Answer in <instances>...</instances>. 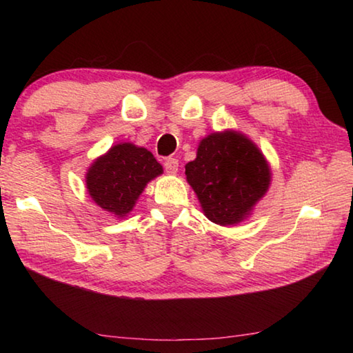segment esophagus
I'll return each mask as SVG.
<instances>
[{
	"label": "esophagus",
	"instance_id": "1",
	"mask_svg": "<svg viewBox=\"0 0 353 353\" xmlns=\"http://www.w3.org/2000/svg\"><path fill=\"white\" fill-rule=\"evenodd\" d=\"M163 166L166 172H171V174H174V172H177L179 170V160L177 159H172V157H168L163 160Z\"/></svg>",
	"mask_w": 353,
	"mask_h": 353
}]
</instances>
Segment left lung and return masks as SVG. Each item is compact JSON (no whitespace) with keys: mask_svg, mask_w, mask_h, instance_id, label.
<instances>
[{"mask_svg":"<svg viewBox=\"0 0 353 353\" xmlns=\"http://www.w3.org/2000/svg\"><path fill=\"white\" fill-rule=\"evenodd\" d=\"M205 216L219 225L240 223L270 187L271 172L252 141L236 132L212 134L185 165Z\"/></svg>","mask_w":353,"mask_h":353,"instance_id":"8db88e82","label":"left lung"}]
</instances>
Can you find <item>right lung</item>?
<instances>
[{"label":"right lung","instance_id":"add662e5","mask_svg":"<svg viewBox=\"0 0 353 353\" xmlns=\"http://www.w3.org/2000/svg\"><path fill=\"white\" fill-rule=\"evenodd\" d=\"M162 171V165L148 149L121 143L92 165L87 188L101 208L124 216L132 210L146 183Z\"/></svg>","mask_w":353,"mask_h":353}]
</instances>
